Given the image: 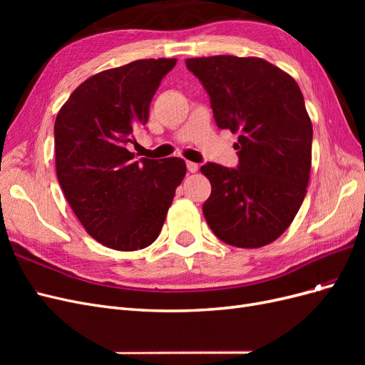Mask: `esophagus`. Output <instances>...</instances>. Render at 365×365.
<instances>
[{
  "label": "esophagus",
  "mask_w": 365,
  "mask_h": 365,
  "mask_svg": "<svg viewBox=\"0 0 365 365\" xmlns=\"http://www.w3.org/2000/svg\"><path fill=\"white\" fill-rule=\"evenodd\" d=\"M187 169H189L190 173H196L197 169H200V165H197L196 163H192V161H187Z\"/></svg>",
  "instance_id": "esophagus-1"
}]
</instances>
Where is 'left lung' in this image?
Here are the masks:
<instances>
[{"instance_id":"1","label":"left lung","mask_w":365,"mask_h":365,"mask_svg":"<svg viewBox=\"0 0 365 365\" xmlns=\"http://www.w3.org/2000/svg\"><path fill=\"white\" fill-rule=\"evenodd\" d=\"M210 96L216 125L239 132L237 169L207 163L202 205L208 227L228 245L260 248L280 237L300 210L312 164V123L300 86L260 58L185 61Z\"/></svg>"}]
</instances>
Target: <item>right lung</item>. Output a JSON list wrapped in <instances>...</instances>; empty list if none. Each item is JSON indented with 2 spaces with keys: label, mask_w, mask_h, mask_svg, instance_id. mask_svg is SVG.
I'll return each instance as SVG.
<instances>
[{
  "label": "right lung",
  "mask_w": 365,
  "mask_h": 365,
  "mask_svg": "<svg viewBox=\"0 0 365 365\" xmlns=\"http://www.w3.org/2000/svg\"><path fill=\"white\" fill-rule=\"evenodd\" d=\"M175 63L140 59L97 73L76 88L54 121L62 192L86 233L108 248L153 244L185 176L181 158L135 161L126 149Z\"/></svg>",
  "instance_id": "add662e5"
}]
</instances>
